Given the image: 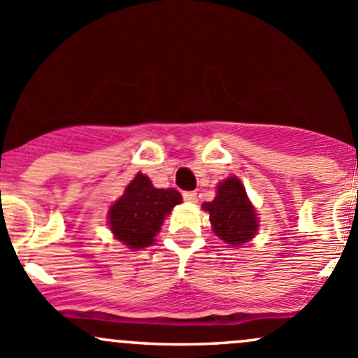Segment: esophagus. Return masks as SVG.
Instances as JSON below:
<instances>
[{
  "instance_id": "1",
  "label": "esophagus",
  "mask_w": 358,
  "mask_h": 358,
  "mask_svg": "<svg viewBox=\"0 0 358 358\" xmlns=\"http://www.w3.org/2000/svg\"><path fill=\"white\" fill-rule=\"evenodd\" d=\"M183 199L187 202H197V192H183Z\"/></svg>"
}]
</instances>
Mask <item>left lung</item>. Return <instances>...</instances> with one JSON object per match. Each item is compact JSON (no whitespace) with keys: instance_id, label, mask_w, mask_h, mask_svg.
I'll list each match as a JSON object with an SVG mask.
<instances>
[{"instance_id":"8db88e82","label":"left lung","mask_w":358,"mask_h":358,"mask_svg":"<svg viewBox=\"0 0 358 358\" xmlns=\"http://www.w3.org/2000/svg\"><path fill=\"white\" fill-rule=\"evenodd\" d=\"M202 209L209 213L213 231L229 245L250 242L259 229L257 213L236 176L220 182L214 201L204 202Z\"/></svg>"}]
</instances>
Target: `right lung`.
I'll return each mask as SVG.
<instances>
[{
  "instance_id": "add662e5",
  "label": "right lung",
  "mask_w": 358,
  "mask_h": 358,
  "mask_svg": "<svg viewBox=\"0 0 358 358\" xmlns=\"http://www.w3.org/2000/svg\"><path fill=\"white\" fill-rule=\"evenodd\" d=\"M180 202L182 195L178 190L156 189L149 176L137 173L122 197L110 208L108 224L118 242L131 250H141L152 245L164 217Z\"/></svg>"
}]
</instances>
